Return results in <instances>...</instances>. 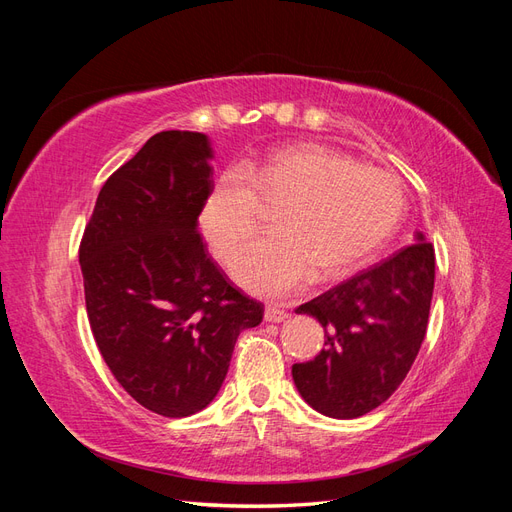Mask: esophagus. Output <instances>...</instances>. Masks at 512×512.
<instances>
[{"mask_svg":"<svg viewBox=\"0 0 512 512\" xmlns=\"http://www.w3.org/2000/svg\"><path fill=\"white\" fill-rule=\"evenodd\" d=\"M288 318V312H284V309H280V307H267L265 309V320L267 322H284Z\"/></svg>","mask_w":512,"mask_h":512,"instance_id":"esophagus-1","label":"esophagus"}]
</instances>
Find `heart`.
Returning a JSON list of instances; mask_svg holds the SVG:
<instances>
[{"instance_id":"1","label":"heart","mask_w":512,"mask_h":512,"mask_svg":"<svg viewBox=\"0 0 512 512\" xmlns=\"http://www.w3.org/2000/svg\"><path fill=\"white\" fill-rule=\"evenodd\" d=\"M282 204L276 232L248 246L259 203ZM397 179L314 143L292 145L218 177L200 211V226L235 280L252 294L284 299L312 275L335 280L361 267L393 237L404 215Z\"/></svg>"}]
</instances>
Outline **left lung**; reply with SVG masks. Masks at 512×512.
I'll return each mask as SVG.
<instances>
[{
	"instance_id": "obj_1",
	"label": "left lung",
	"mask_w": 512,
	"mask_h": 512,
	"mask_svg": "<svg viewBox=\"0 0 512 512\" xmlns=\"http://www.w3.org/2000/svg\"><path fill=\"white\" fill-rule=\"evenodd\" d=\"M433 277V245L416 232V243L297 307L324 327L316 359L292 365L309 406L356 418L397 391L427 333Z\"/></svg>"
}]
</instances>
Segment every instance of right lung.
<instances>
[{
	"label": "right lung",
	"mask_w": 512,
	"mask_h": 512,
	"mask_svg": "<svg viewBox=\"0 0 512 512\" xmlns=\"http://www.w3.org/2000/svg\"><path fill=\"white\" fill-rule=\"evenodd\" d=\"M209 138L166 130L106 179L79 262L91 333L115 380L143 408H207L241 331L265 305L205 252L198 215L213 188Z\"/></svg>",
	"instance_id": "1"
}]
</instances>
